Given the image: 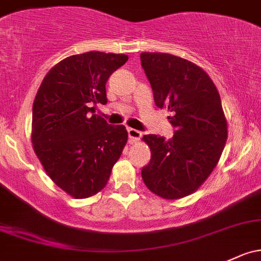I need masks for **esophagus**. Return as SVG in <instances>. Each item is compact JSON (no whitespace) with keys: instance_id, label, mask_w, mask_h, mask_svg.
<instances>
[{"instance_id":"34e87169","label":"esophagus","mask_w":261,"mask_h":261,"mask_svg":"<svg viewBox=\"0 0 261 261\" xmlns=\"http://www.w3.org/2000/svg\"><path fill=\"white\" fill-rule=\"evenodd\" d=\"M128 136H129L130 142H137V141H139V139H141L142 133L139 130L133 129V128H129V129H128Z\"/></svg>"}]
</instances>
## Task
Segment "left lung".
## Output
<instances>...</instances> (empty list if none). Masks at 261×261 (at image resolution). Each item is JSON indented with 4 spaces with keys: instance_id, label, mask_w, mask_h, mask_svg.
<instances>
[{
    "instance_id": "1",
    "label": "left lung",
    "mask_w": 261,
    "mask_h": 261,
    "mask_svg": "<svg viewBox=\"0 0 261 261\" xmlns=\"http://www.w3.org/2000/svg\"><path fill=\"white\" fill-rule=\"evenodd\" d=\"M141 62L153 89L155 106L168 108L174 136L147 134L150 162L142 178L150 192L164 199L192 194L219 161L228 127L219 92L205 71L168 53H141Z\"/></svg>"
}]
</instances>
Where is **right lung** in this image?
Wrapping results in <instances>:
<instances>
[{"instance_id":"add662e5","label":"right lung","mask_w":261,"mask_h":261,"mask_svg":"<svg viewBox=\"0 0 261 261\" xmlns=\"http://www.w3.org/2000/svg\"><path fill=\"white\" fill-rule=\"evenodd\" d=\"M128 56L91 51L64 58L42 81L32 108V143L49 178L75 199L107 184L128 141L124 125L94 114L109 75Z\"/></svg>"}]
</instances>
